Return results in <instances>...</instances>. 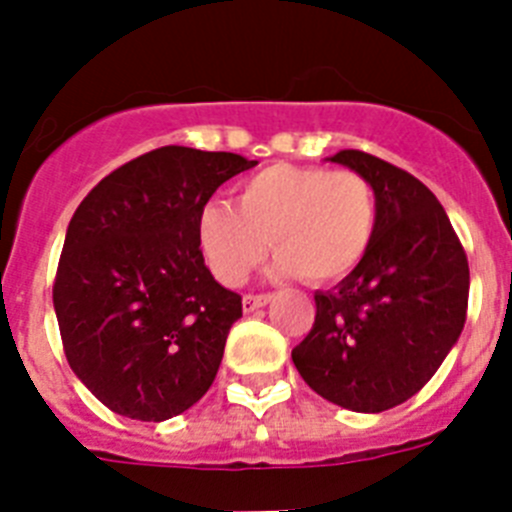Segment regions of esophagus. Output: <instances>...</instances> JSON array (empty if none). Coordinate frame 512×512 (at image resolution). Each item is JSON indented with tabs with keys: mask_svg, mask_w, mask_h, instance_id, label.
I'll return each mask as SVG.
<instances>
[{
	"mask_svg": "<svg viewBox=\"0 0 512 512\" xmlns=\"http://www.w3.org/2000/svg\"><path fill=\"white\" fill-rule=\"evenodd\" d=\"M269 300L271 295H243V310L246 312L259 310V307H264Z\"/></svg>",
	"mask_w": 512,
	"mask_h": 512,
	"instance_id": "obj_1",
	"label": "esophagus"
}]
</instances>
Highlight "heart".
I'll use <instances>...</instances> for the list:
<instances>
[{
    "instance_id": "heart-1",
    "label": "heart",
    "mask_w": 512,
    "mask_h": 512,
    "mask_svg": "<svg viewBox=\"0 0 512 512\" xmlns=\"http://www.w3.org/2000/svg\"><path fill=\"white\" fill-rule=\"evenodd\" d=\"M377 189L354 169L271 164L243 179L235 207L207 202L197 217V243L217 282L238 287L277 253L279 277L330 284L364 261L377 235Z\"/></svg>"
}]
</instances>
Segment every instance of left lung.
<instances>
[{"instance_id": "1", "label": "left lung", "mask_w": 512, "mask_h": 512, "mask_svg": "<svg viewBox=\"0 0 512 512\" xmlns=\"http://www.w3.org/2000/svg\"><path fill=\"white\" fill-rule=\"evenodd\" d=\"M336 164L377 189L374 243L336 289L315 292V323L292 348L300 377L333 405L382 413L418 395L461 336L469 264L436 194L364 151Z\"/></svg>"}]
</instances>
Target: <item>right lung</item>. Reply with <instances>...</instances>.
Returning <instances> with one entry per match:
<instances>
[{"instance_id": "1", "label": "right lung", "mask_w": 512, "mask_h": 512, "mask_svg": "<svg viewBox=\"0 0 512 512\" xmlns=\"http://www.w3.org/2000/svg\"><path fill=\"white\" fill-rule=\"evenodd\" d=\"M251 166L235 153L164 146L104 176L76 207L53 307L69 366L112 413L169 420L215 382L243 305L205 266L197 217Z\"/></svg>"}]
</instances>
